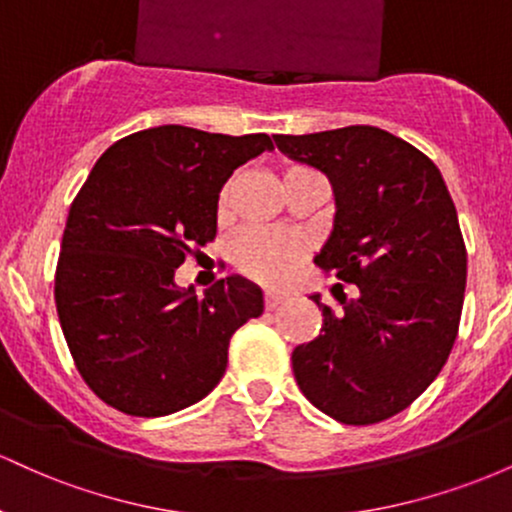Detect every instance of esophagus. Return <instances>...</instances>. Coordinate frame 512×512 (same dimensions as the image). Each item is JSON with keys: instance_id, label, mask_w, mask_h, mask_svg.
Here are the masks:
<instances>
[{"instance_id": "1", "label": "esophagus", "mask_w": 512, "mask_h": 512, "mask_svg": "<svg viewBox=\"0 0 512 512\" xmlns=\"http://www.w3.org/2000/svg\"><path fill=\"white\" fill-rule=\"evenodd\" d=\"M284 301H286L284 293H279V291H264V308H267V310H274L276 305H281Z\"/></svg>"}]
</instances>
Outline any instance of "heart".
<instances>
[{
	"mask_svg": "<svg viewBox=\"0 0 512 512\" xmlns=\"http://www.w3.org/2000/svg\"><path fill=\"white\" fill-rule=\"evenodd\" d=\"M305 170L303 166H293L284 173L289 175ZM233 185L236 180H228L219 195V211H226L231 202ZM305 240L298 233L274 231V228H250L243 231L233 243V264L250 279L262 281V284H279L284 281L301 257L305 255Z\"/></svg>",
	"mask_w": 512,
	"mask_h": 512,
	"instance_id": "b5f03b06",
	"label": "heart"
}]
</instances>
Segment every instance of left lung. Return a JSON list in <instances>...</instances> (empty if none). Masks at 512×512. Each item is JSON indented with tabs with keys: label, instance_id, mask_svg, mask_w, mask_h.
Masks as SVG:
<instances>
[{
	"label": "left lung",
	"instance_id": "8db88e82",
	"mask_svg": "<svg viewBox=\"0 0 512 512\" xmlns=\"http://www.w3.org/2000/svg\"><path fill=\"white\" fill-rule=\"evenodd\" d=\"M281 154L327 175L334 226L315 264L356 286L293 349L301 392L332 419L368 426L436 380L460 327L467 250L443 175L416 146L370 125L276 134ZM342 286V284H339Z\"/></svg>",
	"mask_w": 512,
	"mask_h": 512
}]
</instances>
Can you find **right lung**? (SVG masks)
Wrapping results in <instances>:
<instances>
[{"mask_svg":"<svg viewBox=\"0 0 512 512\" xmlns=\"http://www.w3.org/2000/svg\"><path fill=\"white\" fill-rule=\"evenodd\" d=\"M272 149L267 134L163 125L98 158L69 209L55 303L76 368L105 404L166 416L219 385L233 332L262 315V291L226 276L199 298L175 269L216 238L233 170Z\"/></svg>","mask_w":512,"mask_h":512,"instance_id":"add662e5","label":"right lung"}]
</instances>
